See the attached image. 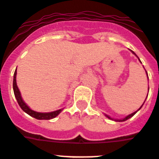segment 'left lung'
Returning <instances> with one entry per match:
<instances>
[{"label":"left lung","mask_w":159,"mask_h":159,"mask_svg":"<svg viewBox=\"0 0 159 159\" xmlns=\"http://www.w3.org/2000/svg\"><path fill=\"white\" fill-rule=\"evenodd\" d=\"M131 52H133L134 54V55L136 56L137 58H138V56H137L136 54H135V53H134V52H133V51H132V50H131ZM138 59H139V58H138ZM139 60H140V59H139ZM140 62H141V61H140ZM147 77H148V76H147ZM147 95H148V94H147ZM142 106H143V105H142ZM142 106H141V107H140V108H141V107H142ZM140 109H139V110H140ZM139 110H138V111H139ZM136 112H137V111H134V112H133V113L129 114V116H127L126 117H124V118H123V119H114V120H115V121H118V122H123V121H126V120H128V119H129V118H130V117H133L134 115V114L136 113ZM106 116H107V117H108V118H109V119L113 120V119H112V118H111V117H109V116H108V115H106Z\"/></svg>","instance_id":"1"}]
</instances>
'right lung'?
I'll list each match as a JSON object with an SVG mask.
<instances>
[{
    "label": "right lung",
    "mask_w": 159,
    "mask_h": 159,
    "mask_svg": "<svg viewBox=\"0 0 159 159\" xmlns=\"http://www.w3.org/2000/svg\"><path fill=\"white\" fill-rule=\"evenodd\" d=\"M16 76H17V69L15 70V72H14V75H13V85H12V87H13V92H14V95H15L16 100L18 101L19 107H21V109H22L25 112H26L27 114H29L30 117H35V118H36V119L38 120H49L57 117V116L62 111L63 109H59V110L54 111H51V112H37V111H35L31 110V109L25 103V101L23 100L22 97H21V94H20V92H19V88L17 86Z\"/></svg>",
    "instance_id": "1"
}]
</instances>
